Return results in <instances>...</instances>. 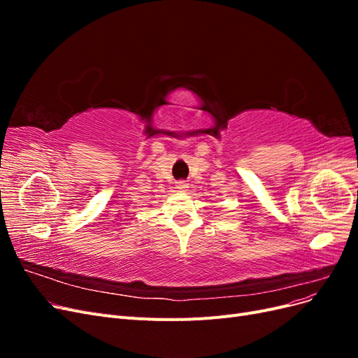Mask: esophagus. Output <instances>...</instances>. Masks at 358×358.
I'll use <instances>...</instances> for the list:
<instances>
[{
  "label": "esophagus",
  "instance_id": "34e87169",
  "mask_svg": "<svg viewBox=\"0 0 358 358\" xmlns=\"http://www.w3.org/2000/svg\"><path fill=\"white\" fill-rule=\"evenodd\" d=\"M176 188H178L179 191H187V188H188V183H187L185 180H179V182L176 183Z\"/></svg>",
  "mask_w": 358,
  "mask_h": 358
}]
</instances>
